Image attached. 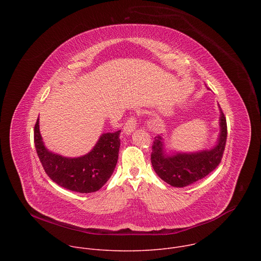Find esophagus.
<instances>
[{"mask_svg": "<svg viewBox=\"0 0 261 261\" xmlns=\"http://www.w3.org/2000/svg\"><path fill=\"white\" fill-rule=\"evenodd\" d=\"M136 125H137V123H136V119H135L134 117L129 118V119H128V121L125 123V126H124V132H125L126 134H131V133L135 130Z\"/></svg>", "mask_w": 261, "mask_h": 261, "instance_id": "esophagus-1", "label": "esophagus"}]
</instances>
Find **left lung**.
<instances>
[{"mask_svg":"<svg viewBox=\"0 0 261 261\" xmlns=\"http://www.w3.org/2000/svg\"><path fill=\"white\" fill-rule=\"evenodd\" d=\"M220 108V134L217 144L211 150L196 153H175L166 155L161 136L155 137L152 146L151 161L154 170L165 182L172 187L182 188L212 172L221 162L227 138V124Z\"/></svg>","mask_w":261,"mask_h":261,"instance_id":"8db88e82","label":"left lung"}]
</instances>
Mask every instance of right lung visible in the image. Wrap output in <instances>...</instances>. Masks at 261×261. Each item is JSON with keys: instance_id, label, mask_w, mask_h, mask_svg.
<instances>
[{"instance_id": "right-lung-1", "label": "right lung", "mask_w": 261, "mask_h": 261, "mask_svg": "<svg viewBox=\"0 0 261 261\" xmlns=\"http://www.w3.org/2000/svg\"><path fill=\"white\" fill-rule=\"evenodd\" d=\"M121 130L103 133L93 150L85 156L67 158L48 151L39 130V119L34 128V142L46 174L59 186L80 193L98 191L113 174L121 145Z\"/></svg>"}]
</instances>
